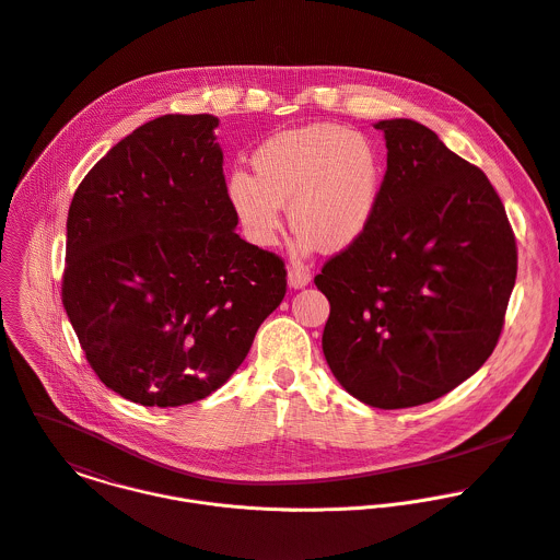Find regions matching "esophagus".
<instances>
[{"label": "esophagus", "mask_w": 560, "mask_h": 560, "mask_svg": "<svg viewBox=\"0 0 560 560\" xmlns=\"http://www.w3.org/2000/svg\"><path fill=\"white\" fill-rule=\"evenodd\" d=\"M308 282H311V271H308V269H304L302 265H293V267L289 269V287L302 289V287H306Z\"/></svg>", "instance_id": "1"}]
</instances>
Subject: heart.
<instances>
[{
	"label": "heart",
	"instance_id": "1",
	"mask_svg": "<svg viewBox=\"0 0 560 560\" xmlns=\"http://www.w3.org/2000/svg\"><path fill=\"white\" fill-rule=\"evenodd\" d=\"M254 174L236 170L225 197L245 238L269 247L282 225V203L300 230L298 247L341 252L372 225L384 167L368 137L335 124H311L267 139L252 154Z\"/></svg>",
	"mask_w": 560,
	"mask_h": 560
}]
</instances>
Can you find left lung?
Masks as SVG:
<instances>
[{
	"mask_svg": "<svg viewBox=\"0 0 560 560\" xmlns=\"http://www.w3.org/2000/svg\"><path fill=\"white\" fill-rule=\"evenodd\" d=\"M386 174L368 232L315 276L330 302L324 357L373 408L432 401L493 354L517 243L482 170L410 119L375 124Z\"/></svg>",
	"mask_w": 560,
	"mask_h": 560,
	"instance_id": "left-lung-1",
	"label": "left lung"
}]
</instances>
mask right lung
I'll use <instances>...</instances> for the list:
<instances>
[{
  "instance_id": "add662e5",
  "label": "right lung",
  "mask_w": 560,
  "mask_h": 560,
  "mask_svg": "<svg viewBox=\"0 0 560 560\" xmlns=\"http://www.w3.org/2000/svg\"><path fill=\"white\" fill-rule=\"evenodd\" d=\"M212 115H163L80 183L62 304L89 365L141 406H185L245 361L287 293L284 260L243 241Z\"/></svg>"
}]
</instances>
